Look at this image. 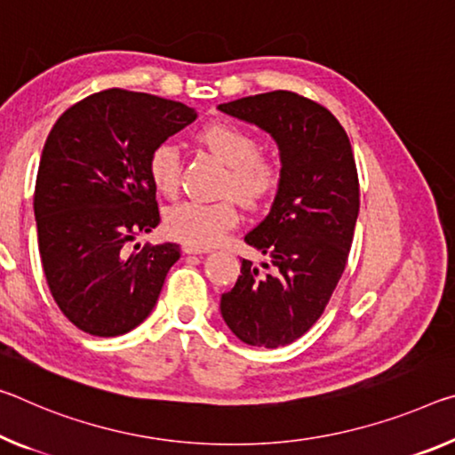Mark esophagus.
Segmentation results:
<instances>
[{
    "instance_id": "34e87169",
    "label": "esophagus",
    "mask_w": 455,
    "mask_h": 455,
    "mask_svg": "<svg viewBox=\"0 0 455 455\" xmlns=\"http://www.w3.org/2000/svg\"><path fill=\"white\" fill-rule=\"evenodd\" d=\"M182 249H184L186 255H206V253H211V249L196 247V244H190V243H184Z\"/></svg>"
}]
</instances>
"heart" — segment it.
Returning a JSON list of instances; mask_svg holds the SVG:
<instances>
[{"label": "heart", "mask_w": 455, "mask_h": 455, "mask_svg": "<svg viewBox=\"0 0 455 455\" xmlns=\"http://www.w3.org/2000/svg\"><path fill=\"white\" fill-rule=\"evenodd\" d=\"M196 140L227 165L220 194H233L247 208L263 206L275 194L281 180L279 165L271 157L259 154L257 140L243 127L219 121L202 127ZM148 170L156 190L164 196H174L182 172L180 149L170 141L156 146L149 156ZM235 198L180 202L165 212V230L178 241L206 249L212 247L225 239L227 230L239 220Z\"/></svg>", "instance_id": "heart-1"}]
</instances>
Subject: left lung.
<instances>
[{
  "label": "left lung",
  "instance_id": "1",
  "mask_svg": "<svg viewBox=\"0 0 455 455\" xmlns=\"http://www.w3.org/2000/svg\"><path fill=\"white\" fill-rule=\"evenodd\" d=\"M219 109L263 129L279 148L275 200L244 235L269 261L257 267L243 259L235 287L220 298L222 320L239 340L279 348L318 322L344 273L360 206L355 154L326 107L290 91Z\"/></svg>",
  "mask_w": 455,
  "mask_h": 455
}]
</instances>
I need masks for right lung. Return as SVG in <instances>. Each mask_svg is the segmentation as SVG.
I'll use <instances>...</instances> for the list:
<instances>
[{
	"label": "right lung",
	"mask_w": 455,
	"mask_h": 455,
	"mask_svg": "<svg viewBox=\"0 0 455 455\" xmlns=\"http://www.w3.org/2000/svg\"><path fill=\"white\" fill-rule=\"evenodd\" d=\"M198 115L178 100L100 91L64 111L42 149L34 216L50 293L86 334H127L154 309L180 244L129 253L160 225L151 151Z\"/></svg>",
	"instance_id": "add662e5"
}]
</instances>
